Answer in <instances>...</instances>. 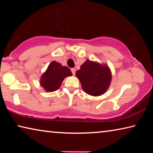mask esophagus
Here are the masks:
<instances>
[{
  "instance_id": "obj_1",
  "label": "esophagus",
  "mask_w": 153,
  "mask_h": 153,
  "mask_svg": "<svg viewBox=\"0 0 153 153\" xmlns=\"http://www.w3.org/2000/svg\"><path fill=\"white\" fill-rule=\"evenodd\" d=\"M71 72H72V74L74 75H75V74H76V69H75L74 68H71Z\"/></svg>"
}]
</instances>
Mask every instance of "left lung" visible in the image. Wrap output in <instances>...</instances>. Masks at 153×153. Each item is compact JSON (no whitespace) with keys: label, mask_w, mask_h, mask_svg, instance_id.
Masks as SVG:
<instances>
[{"label":"left lung","mask_w":153,"mask_h":153,"mask_svg":"<svg viewBox=\"0 0 153 153\" xmlns=\"http://www.w3.org/2000/svg\"><path fill=\"white\" fill-rule=\"evenodd\" d=\"M76 74L84 91L92 96H99L105 93L111 80L108 67L89 60L82 65Z\"/></svg>","instance_id":"1"}]
</instances>
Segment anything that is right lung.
Instances as JSON below:
<instances>
[{
	"label": "right lung",
	"mask_w": 153,
	"mask_h": 153,
	"mask_svg": "<svg viewBox=\"0 0 153 153\" xmlns=\"http://www.w3.org/2000/svg\"><path fill=\"white\" fill-rule=\"evenodd\" d=\"M71 75V71L68 67L53 61L49 65L47 70L41 77L40 84L46 91H55L61 86L65 77Z\"/></svg>",
	"instance_id": "1"
}]
</instances>
